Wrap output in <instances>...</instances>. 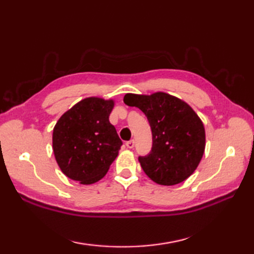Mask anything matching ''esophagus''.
Returning a JSON list of instances; mask_svg holds the SVG:
<instances>
[{"label": "esophagus", "mask_w": 254, "mask_h": 254, "mask_svg": "<svg viewBox=\"0 0 254 254\" xmlns=\"http://www.w3.org/2000/svg\"><path fill=\"white\" fill-rule=\"evenodd\" d=\"M126 145H127V148H133L134 147V141H133V139H131V141H127L126 143Z\"/></svg>", "instance_id": "34e87169"}]
</instances>
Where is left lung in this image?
Listing matches in <instances>:
<instances>
[{
    "label": "left lung",
    "instance_id": "1",
    "mask_svg": "<svg viewBox=\"0 0 254 254\" xmlns=\"http://www.w3.org/2000/svg\"><path fill=\"white\" fill-rule=\"evenodd\" d=\"M123 101L141 109L152 128V150L138 157L145 174L161 186H175L188 179L205 150L204 124L195 111L186 101L163 91L127 94Z\"/></svg>",
    "mask_w": 254,
    "mask_h": 254
}]
</instances>
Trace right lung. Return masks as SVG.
I'll use <instances>...</instances> for the list:
<instances>
[{
    "label": "right lung",
    "mask_w": 254,
    "mask_h": 254,
    "mask_svg": "<svg viewBox=\"0 0 254 254\" xmlns=\"http://www.w3.org/2000/svg\"><path fill=\"white\" fill-rule=\"evenodd\" d=\"M115 100L88 97L64 112L53 128L52 148L60 169L80 185L106 176L122 141L109 121Z\"/></svg>",
    "instance_id": "1"
}]
</instances>
